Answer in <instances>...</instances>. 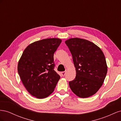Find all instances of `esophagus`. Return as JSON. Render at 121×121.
<instances>
[{"instance_id":"obj_1","label":"esophagus","mask_w":121,"mask_h":121,"mask_svg":"<svg viewBox=\"0 0 121 121\" xmlns=\"http://www.w3.org/2000/svg\"><path fill=\"white\" fill-rule=\"evenodd\" d=\"M65 73H66V71L62 72L61 73V74L62 76H65Z\"/></svg>"}]
</instances>
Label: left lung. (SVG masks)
I'll return each instance as SVG.
<instances>
[{
    "label": "left lung",
    "mask_w": 121,
    "mask_h": 121,
    "mask_svg": "<svg viewBox=\"0 0 121 121\" xmlns=\"http://www.w3.org/2000/svg\"><path fill=\"white\" fill-rule=\"evenodd\" d=\"M72 54L76 76L69 86L76 95L86 98L96 93L103 84L108 67L99 47L88 40L78 38L65 41Z\"/></svg>",
    "instance_id": "left-lung-1"
}]
</instances>
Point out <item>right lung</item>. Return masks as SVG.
I'll list each match as a JSON object with an SVG mask.
<instances>
[{
	"label": "right lung",
	"instance_id": "1",
	"mask_svg": "<svg viewBox=\"0 0 121 121\" xmlns=\"http://www.w3.org/2000/svg\"><path fill=\"white\" fill-rule=\"evenodd\" d=\"M61 42L48 38L28 45L22 55L17 71L24 86L32 95L44 98L52 94L60 79L54 70L53 55Z\"/></svg>",
	"mask_w": 121,
	"mask_h": 121
}]
</instances>
